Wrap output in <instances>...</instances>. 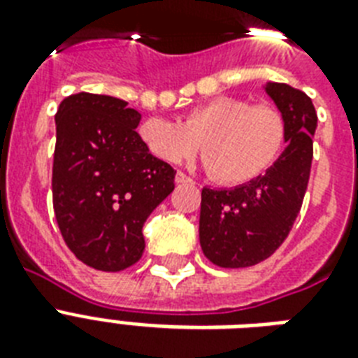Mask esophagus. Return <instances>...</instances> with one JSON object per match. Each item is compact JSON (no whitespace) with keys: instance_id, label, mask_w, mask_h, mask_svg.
I'll list each match as a JSON object with an SVG mask.
<instances>
[{"instance_id":"1","label":"esophagus","mask_w":358,"mask_h":358,"mask_svg":"<svg viewBox=\"0 0 358 358\" xmlns=\"http://www.w3.org/2000/svg\"><path fill=\"white\" fill-rule=\"evenodd\" d=\"M174 182H176V184H189V182H193V180H191L189 176H185L184 173H176V176H174Z\"/></svg>"}]
</instances>
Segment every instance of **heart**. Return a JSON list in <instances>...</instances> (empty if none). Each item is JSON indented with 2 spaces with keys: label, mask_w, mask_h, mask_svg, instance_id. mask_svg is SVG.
Here are the masks:
<instances>
[{
  "label": "heart",
  "mask_w": 358,
  "mask_h": 358,
  "mask_svg": "<svg viewBox=\"0 0 358 358\" xmlns=\"http://www.w3.org/2000/svg\"><path fill=\"white\" fill-rule=\"evenodd\" d=\"M139 137L154 156L173 165L195 156L202 143L208 173L221 184L238 185L275 163L284 145V120L273 106L221 96L193 108L182 122L146 119Z\"/></svg>",
  "instance_id": "heart-1"
}]
</instances>
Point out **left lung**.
Segmentation results:
<instances>
[{"instance_id": "left-lung-1", "label": "left lung", "mask_w": 358, "mask_h": 358, "mask_svg": "<svg viewBox=\"0 0 358 358\" xmlns=\"http://www.w3.org/2000/svg\"><path fill=\"white\" fill-rule=\"evenodd\" d=\"M284 120L282 154L258 178L236 187L202 189L199 238L219 267L260 264L288 238L299 215L312 165L317 117L305 92L286 83L262 85Z\"/></svg>"}]
</instances>
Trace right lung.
Segmentation results:
<instances>
[{
    "instance_id": "1",
    "label": "right lung",
    "mask_w": 358,
    "mask_h": 358,
    "mask_svg": "<svg viewBox=\"0 0 358 358\" xmlns=\"http://www.w3.org/2000/svg\"><path fill=\"white\" fill-rule=\"evenodd\" d=\"M141 113L108 94L78 92L55 115L53 212L78 260L122 271L145 250L143 224L174 189V171L148 152Z\"/></svg>"
}]
</instances>
